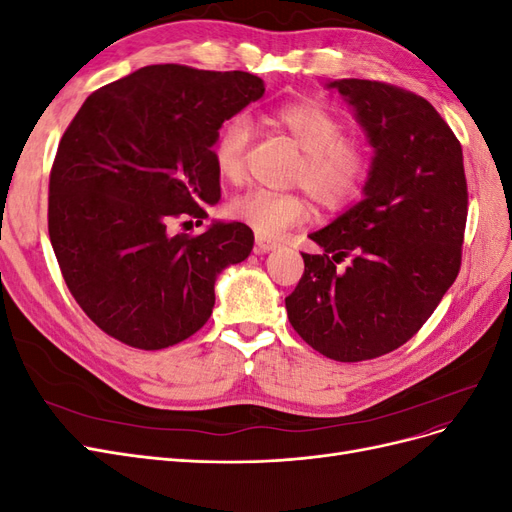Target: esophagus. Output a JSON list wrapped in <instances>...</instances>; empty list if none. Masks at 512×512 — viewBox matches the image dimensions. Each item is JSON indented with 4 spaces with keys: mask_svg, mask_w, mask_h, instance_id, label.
Listing matches in <instances>:
<instances>
[{
    "mask_svg": "<svg viewBox=\"0 0 512 512\" xmlns=\"http://www.w3.org/2000/svg\"><path fill=\"white\" fill-rule=\"evenodd\" d=\"M275 247H280V243L269 239V237H262V235H256V252L258 254H267V252H273Z\"/></svg>",
    "mask_w": 512,
    "mask_h": 512,
    "instance_id": "34e87169",
    "label": "esophagus"
}]
</instances>
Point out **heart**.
<instances>
[{"mask_svg": "<svg viewBox=\"0 0 512 512\" xmlns=\"http://www.w3.org/2000/svg\"><path fill=\"white\" fill-rule=\"evenodd\" d=\"M273 121L303 149L294 181L305 185L316 203L339 209L361 194L371 166L369 149L361 138L344 134V121L327 106L312 100L286 102L275 108ZM250 134L252 126L243 115L232 117L222 128L213 147V164L222 179L230 183L243 179ZM228 211L258 235L280 237L305 222L312 215V205L303 194L250 190L232 200Z\"/></svg>", "mask_w": 512, "mask_h": 512, "instance_id": "1", "label": "heart"}]
</instances>
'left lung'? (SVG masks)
Masks as SVG:
<instances>
[{
    "label": "left lung",
    "mask_w": 512,
    "mask_h": 512,
    "mask_svg": "<svg viewBox=\"0 0 512 512\" xmlns=\"http://www.w3.org/2000/svg\"><path fill=\"white\" fill-rule=\"evenodd\" d=\"M329 89L354 111L374 158L361 203L309 235L322 254H303L286 309L314 350L356 363L404 346L453 286L468 183L457 136L425 98L363 79Z\"/></svg>",
    "instance_id": "obj_1"
}]
</instances>
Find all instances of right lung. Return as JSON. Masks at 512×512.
Returning a JSON list of instances; mask_svg holds the SVG:
<instances>
[{"label": "right lung", "instance_id": "right-lung-1", "mask_svg": "<svg viewBox=\"0 0 512 512\" xmlns=\"http://www.w3.org/2000/svg\"><path fill=\"white\" fill-rule=\"evenodd\" d=\"M250 72L147 66L91 94L57 147L49 237L83 312L119 342L162 350L209 320L218 275L250 256L254 232L203 224L220 200L213 145L226 119L262 98Z\"/></svg>", "mask_w": 512, "mask_h": 512}]
</instances>
